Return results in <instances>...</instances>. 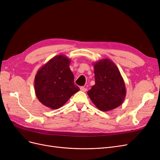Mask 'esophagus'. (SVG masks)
<instances>
[{"label":"esophagus","instance_id":"obj_1","mask_svg":"<svg viewBox=\"0 0 160 160\" xmlns=\"http://www.w3.org/2000/svg\"><path fill=\"white\" fill-rule=\"evenodd\" d=\"M80 89L81 91H83V92H85L87 91V89L85 88H84V87H81Z\"/></svg>","mask_w":160,"mask_h":160}]
</instances>
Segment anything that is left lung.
I'll list each match as a JSON object with an SVG mask.
<instances>
[{"label":"left lung","instance_id":"obj_1","mask_svg":"<svg viewBox=\"0 0 160 160\" xmlns=\"http://www.w3.org/2000/svg\"><path fill=\"white\" fill-rule=\"evenodd\" d=\"M95 84L88 94L92 102L102 111H109L122 105L126 95L123 77L114 62L109 59L93 64Z\"/></svg>","mask_w":160,"mask_h":160}]
</instances>
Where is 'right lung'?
Returning <instances> with one entry per match:
<instances>
[{
	"label": "right lung",
	"instance_id": "1",
	"mask_svg": "<svg viewBox=\"0 0 160 160\" xmlns=\"http://www.w3.org/2000/svg\"><path fill=\"white\" fill-rule=\"evenodd\" d=\"M71 60L65 55L52 57L37 72L35 91L38 101L46 107L57 109L80 89L74 83L69 68Z\"/></svg>",
	"mask_w": 160,
	"mask_h": 160
}]
</instances>
